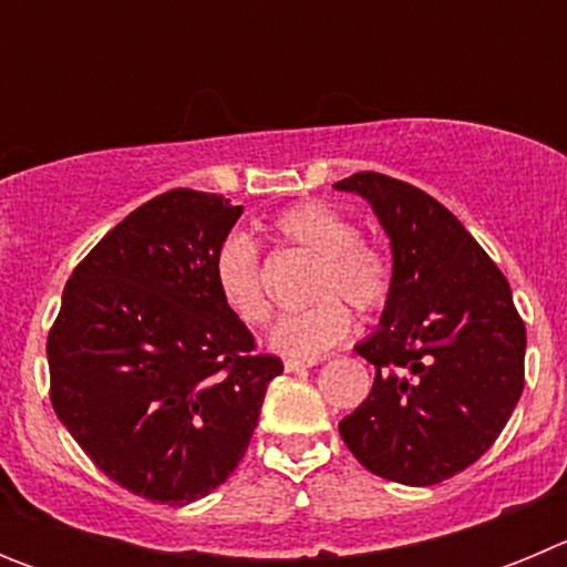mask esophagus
<instances>
[{"instance_id": "esophagus-1", "label": "esophagus", "mask_w": 567, "mask_h": 567, "mask_svg": "<svg viewBox=\"0 0 567 567\" xmlns=\"http://www.w3.org/2000/svg\"><path fill=\"white\" fill-rule=\"evenodd\" d=\"M320 358H312V360H300V358H287L284 360V369H287V372H303V369H309V365H315L318 363Z\"/></svg>"}]
</instances>
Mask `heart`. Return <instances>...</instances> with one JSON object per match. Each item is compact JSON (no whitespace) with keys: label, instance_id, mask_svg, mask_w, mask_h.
I'll list each match as a JSON object with an SVG mask.
<instances>
[{"label":"heart","instance_id":"obj_1","mask_svg":"<svg viewBox=\"0 0 567 567\" xmlns=\"http://www.w3.org/2000/svg\"><path fill=\"white\" fill-rule=\"evenodd\" d=\"M280 238L315 255L309 307L280 315L269 343L289 358H318L352 329V312H374L392 295V260L380 247L358 238L349 215L323 202H303L284 209L272 221ZM215 292L224 309L244 327H264L272 315L260 278L258 244L247 233H229L213 258Z\"/></svg>","mask_w":567,"mask_h":567}]
</instances>
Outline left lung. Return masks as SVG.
<instances>
[{"instance_id": "8db88e82", "label": "left lung", "mask_w": 567, "mask_h": 567, "mask_svg": "<svg viewBox=\"0 0 567 567\" xmlns=\"http://www.w3.org/2000/svg\"><path fill=\"white\" fill-rule=\"evenodd\" d=\"M334 187L372 204L394 255L380 329L354 346L374 385L340 437L378 477L443 483L508 423L525 385V323L505 275L437 198L383 173Z\"/></svg>"}]
</instances>
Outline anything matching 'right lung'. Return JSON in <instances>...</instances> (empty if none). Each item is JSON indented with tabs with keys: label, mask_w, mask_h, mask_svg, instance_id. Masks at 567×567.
Segmentation results:
<instances>
[{
	"label": "right lung",
	"mask_w": 567,
	"mask_h": 567,
	"mask_svg": "<svg viewBox=\"0 0 567 567\" xmlns=\"http://www.w3.org/2000/svg\"><path fill=\"white\" fill-rule=\"evenodd\" d=\"M240 213L215 193L155 195L84 255L50 327L53 412L99 471L153 503L218 488L284 372L215 292V249Z\"/></svg>",
	"instance_id": "add662e5"
}]
</instances>
